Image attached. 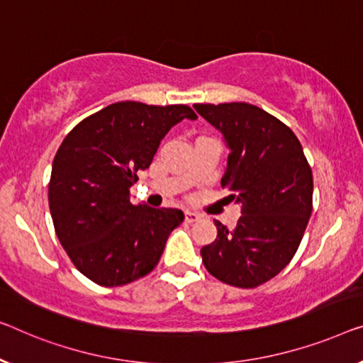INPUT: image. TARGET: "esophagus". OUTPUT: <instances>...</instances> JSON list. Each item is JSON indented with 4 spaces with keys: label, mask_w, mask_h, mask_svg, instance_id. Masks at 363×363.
Segmentation results:
<instances>
[{
    "label": "esophagus",
    "mask_w": 363,
    "mask_h": 363,
    "mask_svg": "<svg viewBox=\"0 0 363 363\" xmlns=\"http://www.w3.org/2000/svg\"><path fill=\"white\" fill-rule=\"evenodd\" d=\"M184 218H186V223H194V221L200 220V215L196 212H186L184 213Z\"/></svg>",
    "instance_id": "obj_1"
}]
</instances>
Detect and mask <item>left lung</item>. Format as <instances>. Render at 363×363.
Returning <instances> with one entry per match:
<instances>
[{
	"label": "left lung",
	"mask_w": 363,
	"mask_h": 363,
	"mask_svg": "<svg viewBox=\"0 0 363 363\" xmlns=\"http://www.w3.org/2000/svg\"><path fill=\"white\" fill-rule=\"evenodd\" d=\"M230 148L221 187L241 203L235 228L215 220L216 240L200 250L223 284L254 289L275 277L298 250L313 210V174L296 135L247 102L196 104Z\"/></svg>",
	"instance_id": "obj_1"
}]
</instances>
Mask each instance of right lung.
<instances>
[{"label":"right lung","mask_w":363,"mask_h":363,"mask_svg":"<svg viewBox=\"0 0 363 363\" xmlns=\"http://www.w3.org/2000/svg\"><path fill=\"white\" fill-rule=\"evenodd\" d=\"M182 118L197 116L184 104L116 102L81 121L58 148L48 182L53 226L74 267L94 284L145 277L182 223L181 210L130 202L137 172Z\"/></svg>","instance_id":"obj_1"}]
</instances>
